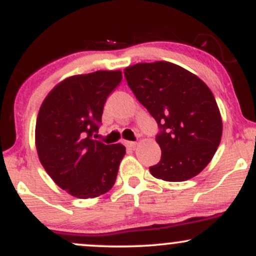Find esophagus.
<instances>
[{
	"mask_svg": "<svg viewBox=\"0 0 256 256\" xmlns=\"http://www.w3.org/2000/svg\"><path fill=\"white\" fill-rule=\"evenodd\" d=\"M125 144H126V146H128V148H134V146H137V142H131L130 140V142H126Z\"/></svg>",
	"mask_w": 256,
	"mask_h": 256,
	"instance_id": "obj_1",
	"label": "esophagus"
}]
</instances>
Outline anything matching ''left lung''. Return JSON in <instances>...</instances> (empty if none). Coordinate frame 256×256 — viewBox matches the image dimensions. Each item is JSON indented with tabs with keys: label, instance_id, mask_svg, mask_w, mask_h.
<instances>
[{
	"label": "left lung",
	"instance_id": "left-lung-1",
	"mask_svg": "<svg viewBox=\"0 0 256 256\" xmlns=\"http://www.w3.org/2000/svg\"><path fill=\"white\" fill-rule=\"evenodd\" d=\"M124 74L158 126L161 158L149 167L152 174L167 182L198 176L222 140V116L210 88L198 76L166 61L134 64Z\"/></svg>",
	"mask_w": 256,
	"mask_h": 256
}]
</instances>
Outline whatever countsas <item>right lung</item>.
I'll return each instance as SVG.
<instances>
[{
	"mask_svg": "<svg viewBox=\"0 0 256 256\" xmlns=\"http://www.w3.org/2000/svg\"><path fill=\"white\" fill-rule=\"evenodd\" d=\"M120 71H96L64 79L38 112L36 148L44 170L78 198H98L116 183L122 144L92 140L107 98L122 82Z\"/></svg>",
	"mask_w": 256,
	"mask_h": 256,
	"instance_id": "obj_1",
	"label": "right lung"
}]
</instances>
